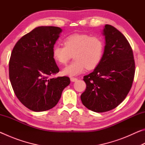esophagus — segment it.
I'll return each instance as SVG.
<instances>
[{"label":"esophagus","mask_w":145,"mask_h":145,"mask_svg":"<svg viewBox=\"0 0 145 145\" xmlns=\"http://www.w3.org/2000/svg\"><path fill=\"white\" fill-rule=\"evenodd\" d=\"M77 80H78V78L76 77H71L70 78V80L72 82H75V81H77Z\"/></svg>","instance_id":"obj_1"}]
</instances>
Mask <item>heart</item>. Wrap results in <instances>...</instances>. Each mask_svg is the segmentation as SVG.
Masks as SVG:
<instances>
[{
    "label": "heart",
    "instance_id": "heart-1",
    "mask_svg": "<svg viewBox=\"0 0 145 145\" xmlns=\"http://www.w3.org/2000/svg\"><path fill=\"white\" fill-rule=\"evenodd\" d=\"M65 46L56 44L53 46L52 56L60 65H66L74 57L75 61L63 70V74L74 76L93 69L101 61L105 44L102 38L88 34H70L64 40Z\"/></svg>",
    "mask_w": 145,
    "mask_h": 145
}]
</instances>
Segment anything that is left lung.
<instances>
[{
    "instance_id": "1",
    "label": "left lung",
    "mask_w": 145,
    "mask_h": 145,
    "mask_svg": "<svg viewBox=\"0 0 145 145\" xmlns=\"http://www.w3.org/2000/svg\"><path fill=\"white\" fill-rule=\"evenodd\" d=\"M104 55L96 68L83 80L86 88L80 99L88 109L104 112L116 108L131 89L135 74L133 51L126 38L111 25L103 30Z\"/></svg>"
}]
</instances>
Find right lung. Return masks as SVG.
<instances>
[{
  "label": "right lung",
  "instance_id": "add662e5",
  "mask_svg": "<svg viewBox=\"0 0 145 145\" xmlns=\"http://www.w3.org/2000/svg\"><path fill=\"white\" fill-rule=\"evenodd\" d=\"M61 32L58 27H38L20 39L12 50L9 63L12 88L31 111H45L56 106L70 83L66 76L50 77L59 72L52 48Z\"/></svg>",
  "mask_w": 145,
  "mask_h": 145
}]
</instances>
